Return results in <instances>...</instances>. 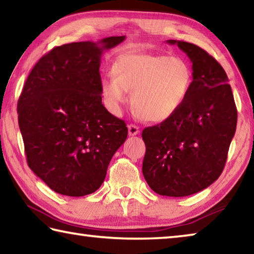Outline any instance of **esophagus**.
<instances>
[{
	"label": "esophagus",
	"mask_w": 254,
	"mask_h": 254,
	"mask_svg": "<svg viewBox=\"0 0 254 254\" xmlns=\"http://www.w3.org/2000/svg\"><path fill=\"white\" fill-rule=\"evenodd\" d=\"M127 130H128V135H131V136L137 135V134H139V133H140L139 127L134 126V124H128V126H127Z\"/></svg>",
	"instance_id": "obj_1"
}]
</instances>
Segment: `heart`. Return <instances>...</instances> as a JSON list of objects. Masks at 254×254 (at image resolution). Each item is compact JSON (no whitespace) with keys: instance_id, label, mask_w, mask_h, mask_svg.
<instances>
[{"instance_id":"b5f03b06","label":"heart","mask_w":254,"mask_h":254,"mask_svg":"<svg viewBox=\"0 0 254 254\" xmlns=\"http://www.w3.org/2000/svg\"><path fill=\"white\" fill-rule=\"evenodd\" d=\"M113 78H103V102L112 114L120 115L132 92V104L142 119L162 122L185 104L192 85V70L186 60L167 55L128 51L112 64Z\"/></svg>"}]
</instances>
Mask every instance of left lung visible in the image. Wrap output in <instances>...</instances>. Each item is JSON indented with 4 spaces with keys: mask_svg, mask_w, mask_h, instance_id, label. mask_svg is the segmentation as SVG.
<instances>
[{
    "mask_svg": "<svg viewBox=\"0 0 254 254\" xmlns=\"http://www.w3.org/2000/svg\"><path fill=\"white\" fill-rule=\"evenodd\" d=\"M177 45L192 64V85L170 119L145 127L142 173L157 194L184 197L210 186L224 169L236 130L238 111L223 67L198 46Z\"/></svg>",
    "mask_w": 254,
    "mask_h": 254,
    "instance_id": "left-lung-1",
    "label": "left lung"
}]
</instances>
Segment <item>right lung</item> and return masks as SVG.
Returning a JSON list of instances; mask_svg holds the SVG:
<instances>
[{"mask_svg":"<svg viewBox=\"0 0 254 254\" xmlns=\"http://www.w3.org/2000/svg\"><path fill=\"white\" fill-rule=\"evenodd\" d=\"M126 36L56 47L30 72L18 102L27 161L58 194L80 197L101 187L127 127L102 104L101 57Z\"/></svg>","mask_w":254,"mask_h":254,"instance_id":"obj_1","label":"right lung"}]
</instances>
